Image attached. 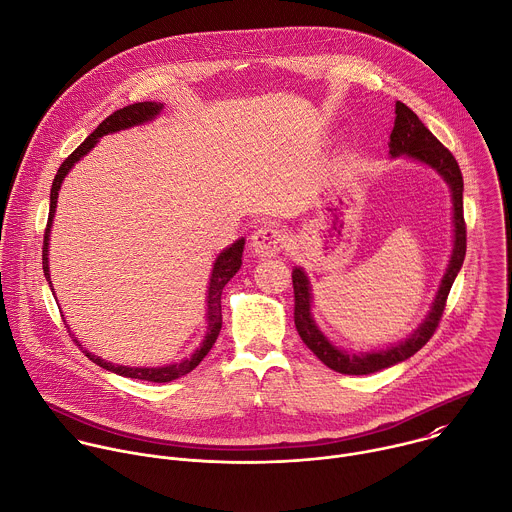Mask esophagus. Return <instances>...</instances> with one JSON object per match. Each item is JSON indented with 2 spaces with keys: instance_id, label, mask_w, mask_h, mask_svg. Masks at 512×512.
<instances>
[{
  "instance_id": "obj_1",
  "label": "esophagus",
  "mask_w": 512,
  "mask_h": 512,
  "mask_svg": "<svg viewBox=\"0 0 512 512\" xmlns=\"http://www.w3.org/2000/svg\"><path fill=\"white\" fill-rule=\"evenodd\" d=\"M287 243V235L273 225H261L251 235V249L259 257H273L277 255Z\"/></svg>"
}]
</instances>
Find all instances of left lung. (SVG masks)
<instances>
[{"mask_svg":"<svg viewBox=\"0 0 512 512\" xmlns=\"http://www.w3.org/2000/svg\"><path fill=\"white\" fill-rule=\"evenodd\" d=\"M390 156H408L412 160H418L430 168H434L436 173L444 179V183L450 189L452 195V223H454V245H452V255L446 267V273L440 281L438 293L432 301V307L426 315V319L414 329L410 337H406L404 342L378 350V352H366V354H350L346 350L335 348L329 339L323 335V331L317 327L313 315H311V285L307 279V273L301 267H295L291 273L293 279V293H295V327L299 337L303 339V344L331 370L339 374H348V376H366L380 372L384 368L396 366L410 356H414L422 346H426L428 339L438 327V321L442 317V311L446 307V299L450 293V287L462 267L464 255H466V223H464V211H462V173L456 158L452 152L442 146V142L422 124V120L404 104L396 102V120H394V130L390 134Z\"/></svg>","mask_w":512,"mask_h":512,"instance_id":"obj_1","label":"left lung"}]
</instances>
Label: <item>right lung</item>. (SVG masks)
<instances>
[{"instance_id": "add662e5", "label": "right lung", "mask_w": 512, "mask_h": 512, "mask_svg": "<svg viewBox=\"0 0 512 512\" xmlns=\"http://www.w3.org/2000/svg\"><path fill=\"white\" fill-rule=\"evenodd\" d=\"M162 110V104L160 102H136V104H130L126 108H120L116 110L114 114H110L64 162L62 166L58 168V175L54 177V183H52V191H50V215H48V227H46V235H44V251H42V265H44V275L52 287V281H50V265H48V245H50V229H52V221H54V215H56V205H58V191L66 179V175L72 170V166L82 158L86 156L94 146L96 142L106 136V134H112V132H118V130H126V128H132V126H138V124H144L148 120H154ZM243 247H245V239L241 237L239 241H235L231 247L223 249L219 253V257L215 259L213 263V271H211V281H209V293H207V333H205V339L201 342V346L195 350V354L183 362H177V364H166V366H158V368H130V366H118V364H112V362H106L94 354H90L88 350H84V354L100 368L108 370V372H114L118 376H124V378H134V380H146V382H156V384H162V382H173L189 372H193L201 362L203 358L211 352L213 344L217 342L219 337V331H221V325H223V315H221V293H223V287L231 281V277L241 269V257H243ZM54 291V289H52ZM70 331V327H68ZM74 342L80 346L78 339H74Z\"/></svg>"}]
</instances>
